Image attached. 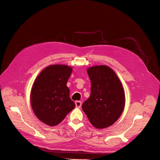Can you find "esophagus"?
I'll use <instances>...</instances> for the list:
<instances>
[{
	"instance_id": "34e87169",
	"label": "esophagus",
	"mask_w": 160,
	"mask_h": 160,
	"mask_svg": "<svg viewBox=\"0 0 160 160\" xmlns=\"http://www.w3.org/2000/svg\"><path fill=\"white\" fill-rule=\"evenodd\" d=\"M75 105H76V107L77 108H80L81 107V105H82V102H80V101H76L75 102Z\"/></svg>"
}]
</instances>
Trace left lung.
Masks as SVG:
<instances>
[{"label": "left lung", "instance_id": "1", "mask_svg": "<svg viewBox=\"0 0 160 160\" xmlns=\"http://www.w3.org/2000/svg\"><path fill=\"white\" fill-rule=\"evenodd\" d=\"M91 87L90 97L82 104V109L96 128L112 125L121 116L125 107V93L114 71L107 66L88 69Z\"/></svg>", "mask_w": 160, "mask_h": 160}]
</instances>
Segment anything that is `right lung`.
<instances>
[{"label": "right lung", "mask_w": 160, "mask_h": 160, "mask_svg": "<svg viewBox=\"0 0 160 160\" xmlns=\"http://www.w3.org/2000/svg\"><path fill=\"white\" fill-rule=\"evenodd\" d=\"M72 68L66 65H52L36 78L31 92V104L37 118L49 126L65 118L75 104L69 97L66 84Z\"/></svg>", "instance_id": "right-lung-1"}]
</instances>
